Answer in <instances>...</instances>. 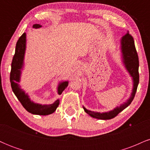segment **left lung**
<instances>
[{
	"instance_id": "obj_1",
	"label": "left lung",
	"mask_w": 150,
	"mask_h": 150,
	"mask_svg": "<svg viewBox=\"0 0 150 150\" xmlns=\"http://www.w3.org/2000/svg\"><path fill=\"white\" fill-rule=\"evenodd\" d=\"M121 47L122 53H123V62H124L125 67H126V69L128 70L130 75L133 78L134 81V87L133 89H132L131 97H130V99L125 104H122L120 107H117L115 109H113V111H109V112L102 113L94 112V111H89V110L86 109L84 107V110H85V112L90 116L93 117V118H99V119L103 120H108L114 118L120 112H121L123 109L128 107L129 105L131 104L134 97H135L137 85H138L139 83V59L137 51H136L135 49L133 37L128 32L122 37Z\"/></svg>"
}]
</instances>
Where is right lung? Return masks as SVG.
Masks as SVG:
<instances>
[{"mask_svg": "<svg viewBox=\"0 0 150 150\" xmlns=\"http://www.w3.org/2000/svg\"><path fill=\"white\" fill-rule=\"evenodd\" d=\"M42 27L40 25H33L34 28H39ZM26 46V34L23 33L22 35L19 38L17 42L16 47H15V53L13 56V61L11 63V71H10V80L11 83V87L13 92H14L18 100L20 101L23 107L27 110L28 112L33 114L37 115H46L51 114L56 111V109L59 105V100H56L52 104L49 105H42L35 104L28 97L27 94H25L24 91L20 89L19 87L18 82H20V74H21V68L23 65L24 55H25ZM68 82H63L58 88V92L59 94H61L63 91L68 87Z\"/></svg>", "mask_w": 150, "mask_h": 150, "instance_id": "1", "label": "right lung"}]
</instances>
